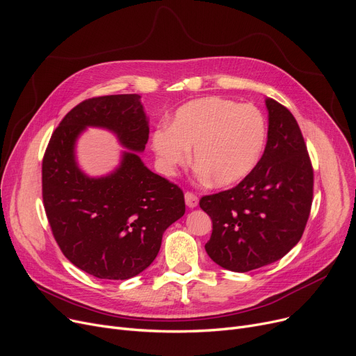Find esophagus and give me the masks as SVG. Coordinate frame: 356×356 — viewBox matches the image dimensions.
Wrapping results in <instances>:
<instances>
[{
  "instance_id": "34e87169",
  "label": "esophagus",
  "mask_w": 356,
  "mask_h": 356,
  "mask_svg": "<svg viewBox=\"0 0 356 356\" xmlns=\"http://www.w3.org/2000/svg\"><path fill=\"white\" fill-rule=\"evenodd\" d=\"M184 200H186V204H188L189 208H196L197 203H199V197L193 192H186L184 193Z\"/></svg>"
}]
</instances>
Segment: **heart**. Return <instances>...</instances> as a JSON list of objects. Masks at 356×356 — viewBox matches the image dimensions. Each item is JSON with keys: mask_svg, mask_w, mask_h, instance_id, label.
Listing matches in <instances>:
<instances>
[{"mask_svg": "<svg viewBox=\"0 0 356 356\" xmlns=\"http://www.w3.org/2000/svg\"><path fill=\"white\" fill-rule=\"evenodd\" d=\"M266 121L252 105L207 97L180 106L170 127L157 129L153 147L167 170L195 164L213 186H229L251 173L266 145Z\"/></svg>", "mask_w": 356, "mask_h": 356, "instance_id": "heart-1", "label": "heart"}]
</instances>
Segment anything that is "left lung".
Segmentation results:
<instances>
[{
  "instance_id": "obj_1",
  "label": "left lung",
  "mask_w": 356,
  "mask_h": 356,
  "mask_svg": "<svg viewBox=\"0 0 356 356\" xmlns=\"http://www.w3.org/2000/svg\"><path fill=\"white\" fill-rule=\"evenodd\" d=\"M266 104L263 157L235 188L199 200L212 219L204 250L218 266L235 273L283 258L300 241L312 209L313 167L300 127L284 105Z\"/></svg>"
}]
</instances>
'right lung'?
<instances>
[{
  "label": "right lung",
  "mask_w": 356,
  "mask_h": 356,
  "mask_svg": "<svg viewBox=\"0 0 356 356\" xmlns=\"http://www.w3.org/2000/svg\"><path fill=\"white\" fill-rule=\"evenodd\" d=\"M86 126L108 127L134 149L109 177L90 179L74 161V141ZM148 133L140 95L125 93L82 101L47 144L42 195L51 234L70 263L93 277L127 280L144 271L164 231L184 215L183 191L134 153L145 148Z\"/></svg>",
  "instance_id": "1"
}]
</instances>
